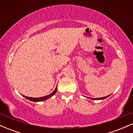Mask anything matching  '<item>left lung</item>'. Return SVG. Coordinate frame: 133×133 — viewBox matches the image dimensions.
<instances>
[{
	"instance_id": "1",
	"label": "left lung",
	"mask_w": 133,
	"mask_h": 133,
	"mask_svg": "<svg viewBox=\"0 0 133 133\" xmlns=\"http://www.w3.org/2000/svg\"><path fill=\"white\" fill-rule=\"evenodd\" d=\"M109 96H110V95H109V96H105V97H99V98H90V99H95V100H100V99H106V98H107V97H109Z\"/></svg>"
}]
</instances>
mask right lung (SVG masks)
<instances>
[{
    "mask_svg": "<svg viewBox=\"0 0 133 133\" xmlns=\"http://www.w3.org/2000/svg\"><path fill=\"white\" fill-rule=\"evenodd\" d=\"M57 88L56 87V88L55 89V90L54 91H53L51 93V94H49V95L47 96H44V97H27V96H24L25 98L27 99L30 100V101H34V102H39V101H44V100H46L47 99L50 98V97H51L52 96H53L55 94H56V92H57Z\"/></svg>",
    "mask_w": 133,
    "mask_h": 133,
    "instance_id": "right-lung-1",
    "label": "right lung"
}]
</instances>
